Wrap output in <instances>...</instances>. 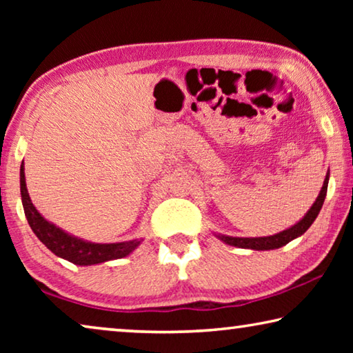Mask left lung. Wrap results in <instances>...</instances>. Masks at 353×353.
<instances>
[{"label": "left lung", "instance_id": "1", "mask_svg": "<svg viewBox=\"0 0 353 353\" xmlns=\"http://www.w3.org/2000/svg\"><path fill=\"white\" fill-rule=\"evenodd\" d=\"M327 185H328V174L325 176V181H324V185H322L318 199H316V202L312 205V208H310L305 216L299 221L297 224L290 227V229L280 232V234L271 235V236H259V238H236V236H224V235H221L219 238L224 243L230 244V246L244 248V249L270 250V249L282 248V246H285V244H288L291 240H294V238L301 236L302 234H305V232L308 230V227L313 224V221L316 219V216H318L321 212L322 204H324V199L327 194Z\"/></svg>", "mask_w": 353, "mask_h": 353}]
</instances>
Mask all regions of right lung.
I'll return each mask as SVG.
<instances>
[{
	"instance_id": "obj_1",
	"label": "right lung",
	"mask_w": 353,
	"mask_h": 353,
	"mask_svg": "<svg viewBox=\"0 0 353 353\" xmlns=\"http://www.w3.org/2000/svg\"><path fill=\"white\" fill-rule=\"evenodd\" d=\"M20 191L26 219L29 225H31L34 234L37 235L39 240L43 243L52 254L74 263V265L88 266L115 259H123V256L129 255L140 244L139 240L110 244L87 243L83 240H79V238L65 234L63 230L59 229L54 224L48 223V221L37 212V208L32 205L31 199H29L25 181V166H23V163L20 166Z\"/></svg>"
}]
</instances>
